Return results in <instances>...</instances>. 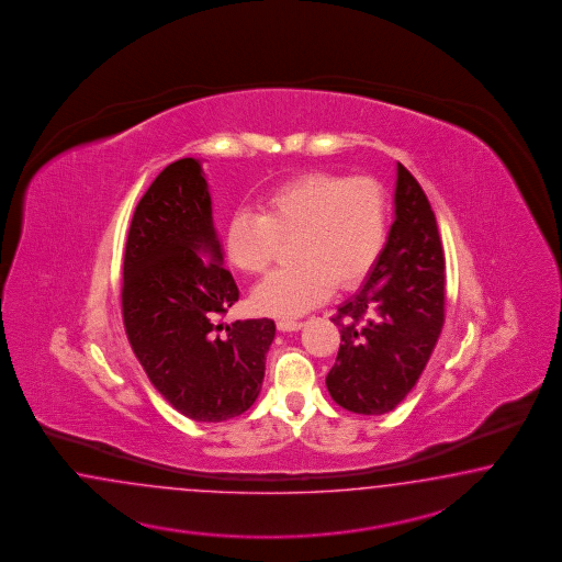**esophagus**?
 Returning <instances> with one entry per match:
<instances>
[{"label": "esophagus", "instance_id": "obj_1", "mask_svg": "<svg viewBox=\"0 0 562 562\" xmlns=\"http://www.w3.org/2000/svg\"><path fill=\"white\" fill-rule=\"evenodd\" d=\"M303 327V322H294V319H280L278 329L280 331H299Z\"/></svg>", "mask_w": 562, "mask_h": 562}]
</instances>
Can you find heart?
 <instances>
[{
	"mask_svg": "<svg viewBox=\"0 0 562 562\" xmlns=\"http://www.w3.org/2000/svg\"><path fill=\"white\" fill-rule=\"evenodd\" d=\"M296 259L266 278L254 294L261 313L296 317L334 290L355 289L373 270L387 238V202L371 177L348 179L308 172L268 191L261 212L237 210L224 235L228 261L240 272L263 273L280 238H292Z\"/></svg>",
	"mask_w": 562,
	"mask_h": 562,
	"instance_id": "b5f03b06",
	"label": "heart"
}]
</instances>
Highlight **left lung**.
<instances>
[{
  "label": "left lung",
  "mask_w": 562,
  "mask_h": 562,
  "mask_svg": "<svg viewBox=\"0 0 562 562\" xmlns=\"http://www.w3.org/2000/svg\"><path fill=\"white\" fill-rule=\"evenodd\" d=\"M395 221L373 270L331 322L340 327L327 392L357 414L392 412L416 385L445 324V257L418 181L397 162Z\"/></svg>",
  "instance_id": "left-lung-1"
}]
</instances>
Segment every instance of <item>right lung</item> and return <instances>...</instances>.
Returning <instances> with one entry per match:
<instances>
[{
    "label": "right lung",
    "mask_w": 562,
    "mask_h": 562,
    "mask_svg": "<svg viewBox=\"0 0 562 562\" xmlns=\"http://www.w3.org/2000/svg\"><path fill=\"white\" fill-rule=\"evenodd\" d=\"M237 301L235 278L222 266L202 162L175 160L136 205L121 308L127 340L150 383L191 420L235 418L261 392L276 324H222Z\"/></svg>",
    "instance_id": "right-lung-1"
}]
</instances>
